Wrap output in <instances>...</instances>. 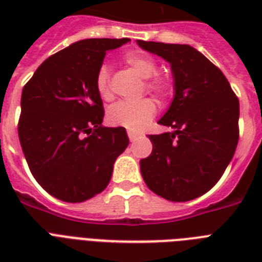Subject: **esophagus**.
<instances>
[{
    "mask_svg": "<svg viewBox=\"0 0 262 262\" xmlns=\"http://www.w3.org/2000/svg\"><path fill=\"white\" fill-rule=\"evenodd\" d=\"M127 136H129V140H130L132 143H133V141H136V140H137V137H139V135H137V133H135V132H132V130L127 132Z\"/></svg>",
    "mask_w": 262,
    "mask_h": 262,
    "instance_id": "esophagus-1",
    "label": "esophagus"
}]
</instances>
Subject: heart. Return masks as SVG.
Wrapping results in <instances>:
<instances>
[{
    "instance_id": "heart-1",
    "label": "heart",
    "mask_w": 262,
    "mask_h": 262,
    "mask_svg": "<svg viewBox=\"0 0 262 262\" xmlns=\"http://www.w3.org/2000/svg\"><path fill=\"white\" fill-rule=\"evenodd\" d=\"M125 63L139 76L140 79L149 80L145 83V88L158 96H166L171 92V83L164 77L154 75L158 73V63L151 55L141 51H130L123 58ZM96 87L103 98H110V73L107 67L99 69L96 76ZM156 113L155 103L149 99H143L137 103L119 102L111 107L107 114L110 123L115 126H122L133 132L143 130L151 122Z\"/></svg>"
}]
</instances>
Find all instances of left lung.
I'll return each mask as SVG.
<instances>
[{"label": "left lung", "mask_w": 262, "mask_h": 262, "mask_svg": "<svg viewBox=\"0 0 262 262\" xmlns=\"http://www.w3.org/2000/svg\"><path fill=\"white\" fill-rule=\"evenodd\" d=\"M171 67L174 98L158 121L172 132L151 135L140 160L147 186L168 201H190L223 175L238 144L239 102L219 68L189 45L137 40Z\"/></svg>", "instance_id": "8db88e82"}]
</instances>
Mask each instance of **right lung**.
<instances>
[{
  "instance_id": "add662e5",
  "label": "right lung",
  "mask_w": 262,
  "mask_h": 262,
  "mask_svg": "<svg viewBox=\"0 0 262 262\" xmlns=\"http://www.w3.org/2000/svg\"><path fill=\"white\" fill-rule=\"evenodd\" d=\"M130 39H83L51 55L21 94L18 139L31 172L55 199L81 203L106 189L126 149L125 127L102 126L96 76L106 51Z\"/></svg>"
}]
</instances>
